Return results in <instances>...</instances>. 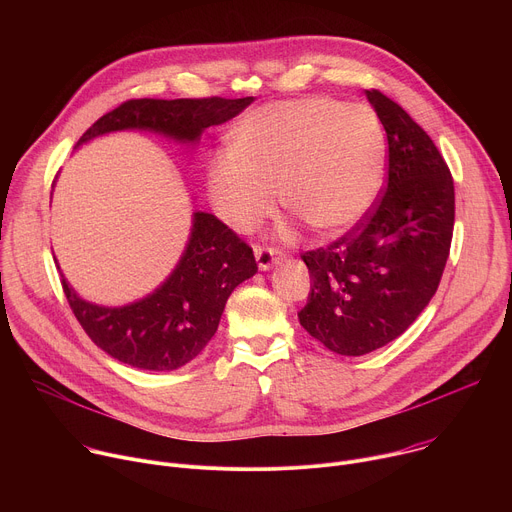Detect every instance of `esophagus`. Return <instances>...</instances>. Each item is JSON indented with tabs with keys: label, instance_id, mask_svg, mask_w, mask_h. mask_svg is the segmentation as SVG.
<instances>
[{
	"label": "esophagus",
	"instance_id": "obj_1",
	"mask_svg": "<svg viewBox=\"0 0 512 512\" xmlns=\"http://www.w3.org/2000/svg\"><path fill=\"white\" fill-rule=\"evenodd\" d=\"M255 259L261 271H267L269 267H273L275 263L281 261V255L277 249L271 247H255Z\"/></svg>",
	"mask_w": 512,
	"mask_h": 512
}]
</instances>
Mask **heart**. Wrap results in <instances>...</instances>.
<instances>
[{
  "label": "heart",
  "instance_id": "heart-1",
  "mask_svg": "<svg viewBox=\"0 0 512 512\" xmlns=\"http://www.w3.org/2000/svg\"><path fill=\"white\" fill-rule=\"evenodd\" d=\"M385 180V133L362 105L306 97L247 113L212 160L208 190L216 212L253 231L275 212L279 190L289 212L322 235H342L369 214Z\"/></svg>",
  "mask_w": 512,
  "mask_h": 512
}]
</instances>
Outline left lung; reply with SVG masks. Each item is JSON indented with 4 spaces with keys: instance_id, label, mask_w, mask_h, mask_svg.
<instances>
[{
    "instance_id": "left-lung-1",
    "label": "left lung",
    "mask_w": 512,
    "mask_h": 512,
    "mask_svg": "<svg viewBox=\"0 0 512 512\" xmlns=\"http://www.w3.org/2000/svg\"><path fill=\"white\" fill-rule=\"evenodd\" d=\"M389 143L387 188L338 241L302 255L310 271L300 324L328 350L373 352L401 336L440 285L454 233V180L431 137L373 89Z\"/></svg>"
}]
</instances>
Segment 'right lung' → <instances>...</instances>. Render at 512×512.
Here are the masks:
<instances>
[{
  "mask_svg": "<svg viewBox=\"0 0 512 512\" xmlns=\"http://www.w3.org/2000/svg\"><path fill=\"white\" fill-rule=\"evenodd\" d=\"M253 103L243 99H131L97 119L77 148L93 137L148 129L194 143ZM257 273L253 249L214 214L194 212L192 233L172 275L139 302L105 308L83 300L62 275L68 306L89 338L119 362L143 371H174L196 358L214 336L233 289Z\"/></svg>",
  "mask_w": 512,
  "mask_h": 512,
  "instance_id": "obj_1",
  "label": "right lung"
}]
</instances>
